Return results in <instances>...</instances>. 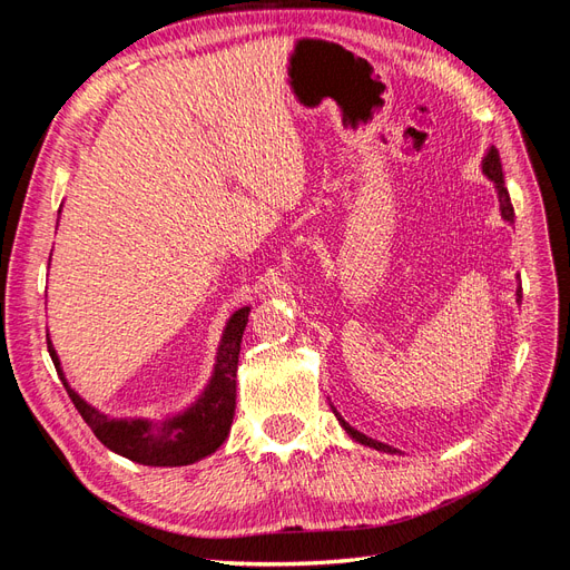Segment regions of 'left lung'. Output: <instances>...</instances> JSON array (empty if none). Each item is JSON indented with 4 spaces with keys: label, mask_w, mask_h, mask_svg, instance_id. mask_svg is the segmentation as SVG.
Listing matches in <instances>:
<instances>
[{
    "label": "left lung",
    "mask_w": 570,
    "mask_h": 570,
    "mask_svg": "<svg viewBox=\"0 0 570 570\" xmlns=\"http://www.w3.org/2000/svg\"><path fill=\"white\" fill-rule=\"evenodd\" d=\"M482 174H485V176L494 183V187H497V197H499V209H502V218L509 220V223H513V204H511V197H509V189L504 187L502 159H499V151H497L494 147H490L488 157L482 159ZM521 297H523V289L519 287V289H515V302H521ZM333 413L337 416L340 425H342L344 430H347V435H350L352 440H356V442H361V444H366V446H373V450H377V452H387V454H394V452H396V450H392L390 444H383V442L366 438L364 433H358V430H354L347 421H344V419L340 416V413L335 411V406H333Z\"/></svg>",
    "instance_id": "left-lung-1"
}]
</instances>
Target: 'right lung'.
I'll list each match as a JSON object with an SVG mask.
<instances>
[{"instance_id": "add662e5", "label": "right lung", "mask_w": 570, "mask_h": 570, "mask_svg": "<svg viewBox=\"0 0 570 570\" xmlns=\"http://www.w3.org/2000/svg\"><path fill=\"white\" fill-rule=\"evenodd\" d=\"M249 321V306L237 308L223 331L214 375L199 400L178 416L161 423L145 419H109L107 413L90 406L66 383L61 361L55 344L47 335V350L61 383L76 404L82 421L92 428L97 440L111 452L142 465H187L214 454L226 442L235 416V387H237V358L239 342Z\"/></svg>"}]
</instances>
